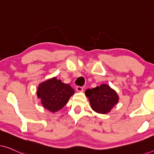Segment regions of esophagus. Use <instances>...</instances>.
<instances>
[{"label":"esophagus","mask_w":154,"mask_h":154,"mask_svg":"<svg viewBox=\"0 0 154 154\" xmlns=\"http://www.w3.org/2000/svg\"><path fill=\"white\" fill-rule=\"evenodd\" d=\"M76 90L78 92H81L83 91V87H81V86H77L76 87Z\"/></svg>","instance_id":"1"}]
</instances>
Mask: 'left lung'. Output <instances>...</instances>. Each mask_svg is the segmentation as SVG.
Here are the masks:
<instances>
[{
    "label": "left lung",
    "instance_id": "obj_1",
    "mask_svg": "<svg viewBox=\"0 0 154 154\" xmlns=\"http://www.w3.org/2000/svg\"><path fill=\"white\" fill-rule=\"evenodd\" d=\"M85 93L92 110L102 114L110 112L119 101L117 92L106 84L86 90Z\"/></svg>",
    "mask_w": 154,
    "mask_h": 154
}]
</instances>
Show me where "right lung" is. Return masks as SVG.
<instances>
[{
    "instance_id": "add662e5",
    "label": "right lung",
    "mask_w": 154,
    "mask_h": 154,
    "mask_svg": "<svg viewBox=\"0 0 154 154\" xmlns=\"http://www.w3.org/2000/svg\"><path fill=\"white\" fill-rule=\"evenodd\" d=\"M74 92V90L69 84L62 83L56 77H53L39 84L37 96L41 99L44 108L54 113L66 104Z\"/></svg>"
}]
</instances>
